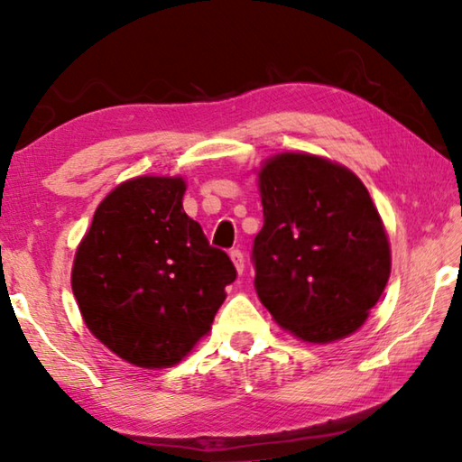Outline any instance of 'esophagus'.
Masks as SVG:
<instances>
[{
	"label": "esophagus",
	"instance_id": "obj_1",
	"mask_svg": "<svg viewBox=\"0 0 462 462\" xmlns=\"http://www.w3.org/2000/svg\"><path fill=\"white\" fill-rule=\"evenodd\" d=\"M230 259L234 263V267H236V271L242 275V271H245V254H242V250L238 248L230 250Z\"/></svg>",
	"mask_w": 462,
	"mask_h": 462
}]
</instances>
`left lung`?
<instances>
[{
	"label": "left lung",
	"instance_id": "1",
	"mask_svg": "<svg viewBox=\"0 0 462 462\" xmlns=\"http://www.w3.org/2000/svg\"><path fill=\"white\" fill-rule=\"evenodd\" d=\"M264 224L254 236V289L279 326L332 342L363 326L391 271L387 234L355 173L285 152L259 173Z\"/></svg>",
	"mask_w": 462,
	"mask_h": 462
}]
</instances>
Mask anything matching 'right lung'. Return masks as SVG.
Returning <instances> with one entry per match:
<instances>
[{"label":"right lung","instance_id":"add662e5","mask_svg":"<svg viewBox=\"0 0 462 462\" xmlns=\"http://www.w3.org/2000/svg\"><path fill=\"white\" fill-rule=\"evenodd\" d=\"M185 181L138 177L99 203L77 248L71 287L97 340L124 361L161 369L209 332L230 256L183 212Z\"/></svg>","mask_w":462,"mask_h":462}]
</instances>
